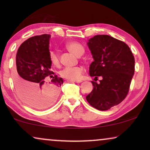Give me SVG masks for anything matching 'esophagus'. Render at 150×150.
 <instances>
[{
	"label": "esophagus",
	"instance_id": "34e87169",
	"mask_svg": "<svg viewBox=\"0 0 150 150\" xmlns=\"http://www.w3.org/2000/svg\"><path fill=\"white\" fill-rule=\"evenodd\" d=\"M69 83H81V81H69Z\"/></svg>",
	"mask_w": 150,
	"mask_h": 150
}]
</instances>
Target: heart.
Instances as JSON below:
<instances>
[{
    "label": "heart",
    "instance_id": "heart-1",
    "mask_svg": "<svg viewBox=\"0 0 150 150\" xmlns=\"http://www.w3.org/2000/svg\"><path fill=\"white\" fill-rule=\"evenodd\" d=\"M67 48L77 57H81L85 52V49L81 44L76 42H71L66 45ZM49 58L52 64L55 67H58L60 64L59 57L54 51H51ZM84 68L81 66L73 67H66L61 71L60 74L64 79L69 81H79L81 80L84 74Z\"/></svg>",
    "mask_w": 150,
    "mask_h": 150
}]
</instances>
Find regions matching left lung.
I'll return each mask as SVG.
<instances>
[{
    "instance_id": "8db88e82",
    "label": "left lung",
    "mask_w": 150,
    "mask_h": 150,
    "mask_svg": "<svg viewBox=\"0 0 150 150\" xmlns=\"http://www.w3.org/2000/svg\"><path fill=\"white\" fill-rule=\"evenodd\" d=\"M87 45L94 59L90 76L102 79L98 84L91 81L93 90L86 99L96 109L108 110L128 95L134 74V57L126 43L106 35H95Z\"/></svg>"
}]
</instances>
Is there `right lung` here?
Segmentation results:
<instances>
[{"instance_id": "add662e5", "label": "right lung", "mask_w": 150, "mask_h": 150, "mask_svg": "<svg viewBox=\"0 0 150 150\" xmlns=\"http://www.w3.org/2000/svg\"><path fill=\"white\" fill-rule=\"evenodd\" d=\"M50 37L43 34L28 38L20 45L16 54L13 74L16 91L24 103L36 108L52 105L63 83L62 78L50 70ZM50 77L52 80L48 83Z\"/></svg>"}]
</instances>
